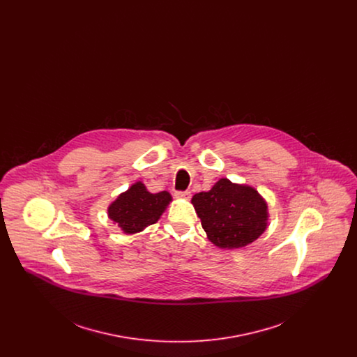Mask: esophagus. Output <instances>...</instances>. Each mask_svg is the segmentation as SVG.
I'll return each instance as SVG.
<instances>
[{
    "label": "esophagus",
    "instance_id": "1",
    "mask_svg": "<svg viewBox=\"0 0 357 357\" xmlns=\"http://www.w3.org/2000/svg\"><path fill=\"white\" fill-rule=\"evenodd\" d=\"M175 195L179 197V198H183V199H190L191 198V192L190 191H176Z\"/></svg>",
    "mask_w": 357,
    "mask_h": 357
}]
</instances>
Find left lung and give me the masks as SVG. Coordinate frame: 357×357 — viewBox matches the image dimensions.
Wrapping results in <instances>:
<instances>
[{"instance_id": "8db88e82", "label": "left lung", "mask_w": 357, "mask_h": 357, "mask_svg": "<svg viewBox=\"0 0 357 357\" xmlns=\"http://www.w3.org/2000/svg\"><path fill=\"white\" fill-rule=\"evenodd\" d=\"M191 204L208 239L223 249L252 243L266 229V204L253 187L220 179L207 192H198Z\"/></svg>"}]
</instances>
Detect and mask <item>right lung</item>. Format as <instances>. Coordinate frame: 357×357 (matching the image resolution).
<instances>
[{"mask_svg":"<svg viewBox=\"0 0 357 357\" xmlns=\"http://www.w3.org/2000/svg\"><path fill=\"white\" fill-rule=\"evenodd\" d=\"M170 201L167 191L151 194L142 182H137L108 207V215L124 233L132 234L158 221Z\"/></svg>","mask_w":357,"mask_h":357,"instance_id":"add662e5","label":"right lung"}]
</instances>
